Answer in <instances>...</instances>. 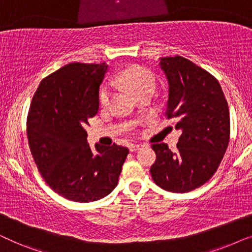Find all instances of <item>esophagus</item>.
<instances>
[{"label": "esophagus", "instance_id": "esophagus-1", "mask_svg": "<svg viewBox=\"0 0 252 252\" xmlns=\"http://www.w3.org/2000/svg\"><path fill=\"white\" fill-rule=\"evenodd\" d=\"M141 147H142V144H130L128 148H129V151H132V153H133V151L139 150Z\"/></svg>", "mask_w": 252, "mask_h": 252}]
</instances>
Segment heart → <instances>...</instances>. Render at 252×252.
Wrapping results in <instances>:
<instances>
[{
    "label": "heart",
    "mask_w": 252,
    "mask_h": 252,
    "mask_svg": "<svg viewBox=\"0 0 252 252\" xmlns=\"http://www.w3.org/2000/svg\"><path fill=\"white\" fill-rule=\"evenodd\" d=\"M117 81L123 84L125 87L137 95L139 93L148 89H155V78L153 73L147 68L139 65L128 66L119 73L116 79ZM111 87L109 85L104 86L99 92V104L106 106L109 104L110 97H111Z\"/></svg>",
    "instance_id": "b5f03b06"
}]
</instances>
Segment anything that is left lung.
I'll list each match as a JSON object with an SVG mask.
<instances>
[{"mask_svg": "<svg viewBox=\"0 0 252 252\" xmlns=\"http://www.w3.org/2000/svg\"><path fill=\"white\" fill-rule=\"evenodd\" d=\"M168 81L165 116L181 129L172 153L166 143H153L156 161L150 173L155 184L172 192H188L213 177L229 142L228 104L211 73L181 56L159 62Z\"/></svg>", "mask_w": 252, "mask_h": 252, "instance_id": "left-lung-1", "label": "left lung"}]
</instances>
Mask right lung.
I'll return each mask as SVG.
<instances>
[{
	"mask_svg": "<svg viewBox=\"0 0 252 252\" xmlns=\"http://www.w3.org/2000/svg\"><path fill=\"white\" fill-rule=\"evenodd\" d=\"M108 65L71 63L40 82L27 115L29 146L43 180L70 201L87 203L118 184L128 149L87 143L86 125L98 111Z\"/></svg>",
	"mask_w": 252,
	"mask_h": 252,
	"instance_id": "add662e5",
	"label": "right lung"
}]
</instances>
